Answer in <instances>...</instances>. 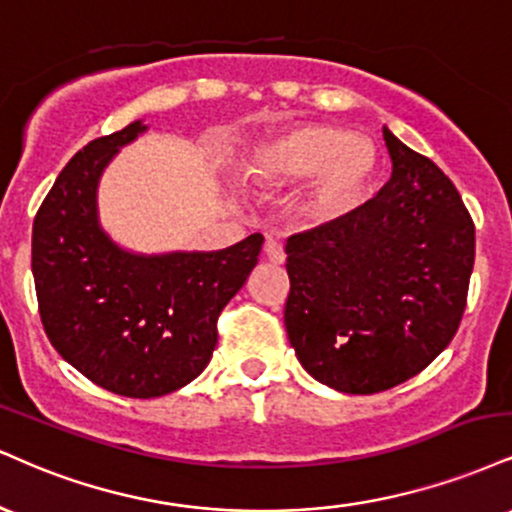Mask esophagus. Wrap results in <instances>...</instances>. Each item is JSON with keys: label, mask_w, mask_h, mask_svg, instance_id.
<instances>
[{"label": "esophagus", "mask_w": 512, "mask_h": 512, "mask_svg": "<svg viewBox=\"0 0 512 512\" xmlns=\"http://www.w3.org/2000/svg\"><path fill=\"white\" fill-rule=\"evenodd\" d=\"M264 255H267V260L274 262V264H281L283 260H286V252H283V245L276 238H272V236H267V243H264Z\"/></svg>", "instance_id": "obj_1"}]
</instances>
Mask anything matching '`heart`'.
Segmentation results:
<instances>
[{
	"instance_id": "obj_1",
	"label": "heart",
	"mask_w": 512,
	"mask_h": 512,
	"mask_svg": "<svg viewBox=\"0 0 512 512\" xmlns=\"http://www.w3.org/2000/svg\"><path fill=\"white\" fill-rule=\"evenodd\" d=\"M377 171L379 152L372 140L326 123L288 128L257 147L248 164V176L264 186L310 178L303 209L322 221L343 217L360 205Z\"/></svg>"
}]
</instances>
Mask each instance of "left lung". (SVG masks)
<instances>
[{"label": "left lung", "instance_id": "8db88e82", "mask_svg": "<svg viewBox=\"0 0 512 512\" xmlns=\"http://www.w3.org/2000/svg\"><path fill=\"white\" fill-rule=\"evenodd\" d=\"M391 181L286 243L288 341L319 384L369 396L420 374L453 341L474 224L443 171L384 126Z\"/></svg>", "mask_w": 512, "mask_h": 512}]
</instances>
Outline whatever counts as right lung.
Listing matches in <instances>:
<instances>
[{"mask_svg": "<svg viewBox=\"0 0 512 512\" xmlns=\"http://www.w3.org/2000/svg\"><path fill=\"white\" fill-rule=\"evenodd\" d=\"M143 119L92 140L61 169L33 224V276L52 346L102 389L157 398L212 360L217 317L248 281L264 238L224 250L135 252L102 226L104 169L147 131Z\"/></svg>", "mask_w": 512, "mask_h": 512, "instance_id": "obj_1", "label": "right lung"}]
</instances>
